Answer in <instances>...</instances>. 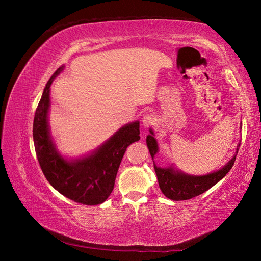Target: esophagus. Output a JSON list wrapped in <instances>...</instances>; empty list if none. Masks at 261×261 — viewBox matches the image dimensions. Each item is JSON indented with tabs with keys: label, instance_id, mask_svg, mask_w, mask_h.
<instances>
[{
	"label": "esophagus",
	"instance_id": "1",
	"mask_svg": "<svg viewBox=\"0 0 261 261\" xmlns=\"http://www.w3.org/2000/svg\"><path fill=\"white\" fill-rule=\"evenodd\" d=\"M155 122V118L152 113H147L145 116H143L142 118V123L145 126V128H148V126L153 125Z\"/></svg>",
	"mask_w": 261,
	"mask_h": 261
}]
</instances>
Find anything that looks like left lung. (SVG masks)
I'll return each mask as SVG.
<instances>
[{"label":"left lung","mask_w":261,"mask_h":261,"mask_svg":"<svg viewBox=\"0 0 261 261\" xmlns=\"http://www.w3.org/2000/svg\"><path fill=\"white\" fill-rule=\"evenodd\" d=\"M150 133L151 135L147 137V144L150 154L153 159L154 154L158 152V145H156V141L153 138L152 130H150ZM238 150L239 149H237V152ZM236 155L237 154H234L233 158L227 163V166L220 169L219 171L209 173L207 175H200V177H192V175L174 171L172 168H158L154 165L160 189L167 198L175 200V201L188 200L201 195V193L210 189L211 187H214L218 181H220L230 171L234 163Z\"/></svg>","instance_id":"obj_1"}]
</instances>
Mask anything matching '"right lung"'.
Here are the masks:
<instances>
[{"label":"right lung","mask_w":261,"mask_h":261,"mask_svg":"<svg viewBox=\"0 0 261 261\" xmlns=\"http://www.w3.org/2000/svg\"><path fill=\"white\" fill-rule=\"evenodd\" d=\"M61 71L62 68H59L47 81L36 108L33 122L35 153L42 172L54 189L77 203L100 204L111 195L126 148L140 140V125L139 121L126 124L87 158L73 162L63 159L52 143L47 125L50 87Z\"/></svg>","instance_id":"right-lung-1"}]
</instances>
